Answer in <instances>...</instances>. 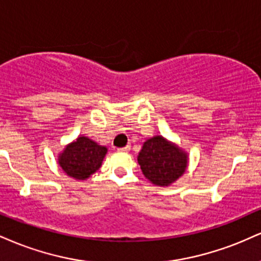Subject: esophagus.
I'll use <instances>...</instances> for the list:
<instances>
[{
  "instance_id": "obj_1",
  "label": "esophagus",
  "mask_w": 261,
  "mask_h": 261,
  "mask_svg": "<svg viewBox=\"0 0 261 261\" xmlns=\"http://www.w3.org/2000/svg\"><path fill=\"white\" fill-rule=\"evenodd\" d=\"M130 149H131V146L130 144H127V146H125L124 148H120L119 150H120V152H128Z\"/></svg>"
}]
</instances>
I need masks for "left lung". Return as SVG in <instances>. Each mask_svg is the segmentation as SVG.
Segmentation results:
<instances>
[{
  "instance_id": "1",
  "label": "left lung",
  "mask_w": 261,
  "mask_h": 261,
  "mask_svg": "<svg viewBox=\"0 0 261 261\" xmlns=\"http://www.w3.org/2000/svg\"><path fill=\"white\" fill-rule=\"evenodd\" d=\"M142 174L155 186H170L187 170L188 153L162 135L143 142L137 155Z\"/></svg>"
}]
</instances>
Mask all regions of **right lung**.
Returning <instances> with one entry per match:
<instances>
[{
	"instance_id": "add662e5",
	"label": "right lung",
	"mask_w": 261,
	"mask_h": 261,
	"mask_svg": "<svg viewBox=\"0 0 261 261\" xmlns=\"http://www.w3.org/2000/svg\"><path fill=\"white\" fill-rule=\"evenodd\" d=\"M107 152L108 148L106 146H100L87 136L80 135L58 153L57 163L69 177L84 181L102 166Z\"/></svg>"
}]
</instances>
